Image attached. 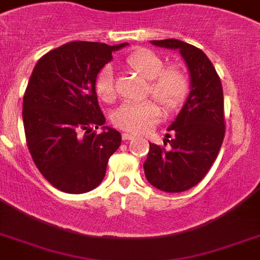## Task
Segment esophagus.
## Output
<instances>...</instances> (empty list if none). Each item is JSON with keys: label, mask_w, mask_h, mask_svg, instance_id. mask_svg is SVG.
I'll return each instance as SVG.
<instances>
[{"label": "esophagus", "mask_w": 260, "mask_h": 260, "mask_svg": "<svg viewBox=\"0 0 260 260\" xmlns=\"http://www.w3.org/2000/svg\"><path fill=\"white\" fill-rule=\"evenodd\" d=\"M123 140L124 141H128V140H132V139H135L134 135H131V134H123Z\"/></svg>", "instance_id": "esophagus-1"}]
</instances>
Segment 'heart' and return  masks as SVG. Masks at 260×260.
<instances>
[{
    "label": "heart",
    "instance_id": "b5f03b06",
    "mask_svg": "<svg viewBox=\"0 0 260 260\" xmlns=\"http://www.w3.org/2000/svg\"><path fill=\"white\" fill-rule=\"evenodd\" d=\"M126 65L148 80V93L166 111L178 109L188 96L189 80L184 71L179 67L164 68L163 58L155 52L147 49L137 50L126 58ZM94 89L103 101L115 99L113 68L104 65L97 73ZM160 119V108L153 101L124 103L113 113V124L120 129L131 134H144Z\"/></svg>",
    "mask_w": 260,
    "mask_h": 260
}]
</instances>
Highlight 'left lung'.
<instances>
[{
  "label": "left lung",
  "instance_id": "left-lung-1",
  "mask_svg": "<svg viewBox=\"0 0 260 260\" xmlns=\"http://www.w3.org/2000/svg\"><path fill=\"white\" fill-rule=\"evenodd\" d=\"M152 45L179 50L189 72V94L166 135L164 144L149 143L144 163L147 180L164 192H183L206 176L224 139V101L218 73L199 48L175 39Z\"/></svg>",
  "mask_w": 260,
  "mask_h": 260
}]
</instances>
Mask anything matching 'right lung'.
<instances>
[{
    "label": "right lung",
    "instance_id": "obj_1",
    "mask_svg": "<svg viewBox=\"0 0 260 260\" xmlns=\"http://www.w3.org/2000/svg\"><path fill=\"white\" fill-rule=\"evenodd\" d=\"M126 45L68 42L44 54L31 72L22 104L26 144L42 176L60 191L96 188L121 144L120 132L104 125L94 80L112 52Z\"/></svg>",
    "mask_w": 260,
    "mask_h": 260
}]
</instances>
